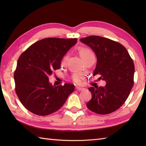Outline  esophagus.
Returning a JSON list of instances; mask_svg holds the SVG:
<instances>
[{
    "label": "esophagus",
    "instance_id": "34e87169",
    "mask_svg": "<svg viewBox=\"0 0 146 146\" xmlns=\"http://www.w3.org/2000/svg\"><path fill=\"white\" fill-rule=\"evenodd\" d=\"M75 88L76 90H78V91H82V90H85V88H82V87H79V86H76Z\"/></svg>",
    "mask_w": 146,
    "mask_h": 146
}]
</instances>
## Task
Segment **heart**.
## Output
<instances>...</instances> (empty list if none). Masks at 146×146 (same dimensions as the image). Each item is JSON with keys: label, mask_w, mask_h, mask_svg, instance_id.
Here are the masks:
<instances>
[{"label": "heart", "mask_w": 146, "mask_h": 146, "mask_svg": "<svg viewBox=\"0 0 146 146\" xmlns=\"http://www.w3.org/2000/svg\"><path fill=\"white\" fill-rule=\"evenodd\" d=\"M79 52H80V54L82 58H84L86 56H88L93 54L90 49H89L86 48H83V47L80 48L79 49ZM66 59H67V57H65L64 61H66ZM83 78V76L81 73H75L72 76L73 81L75 83H76V84H80V83H81Z\"/></svg>", "instance_id": "1"}]
</instances>
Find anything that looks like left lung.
Returning a JSON list of instances; mask_svg holds the SVG:
<instances>
[{
  "label": "left lung",
  "instance_id": "1",
  "mask_svg": "<svg viewBox=\"0 0 146 146\" xmlns=\"http://www.w3.org/2000/svg\"><path fill=\"white\" fill-rule=\"evenodd\" d=\"M80 41L92 48L97 56L94 75L100 74L106 82L103 87H90L89 110L98 114L117 110L128 98L134 85V64L127 50L120 43L101 36H90Z\"/></svg>",
  "mask_w": 146,
  "mask_h": 146
}]
</instances>
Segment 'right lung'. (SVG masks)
I'll return each mask as SVG.
<instances>
[{
    "label": "right lung",
    "mask_w": 146,
    "mask_h": 146,
    "mask_svg": "<svg viewBox=\"0 0 146 146\" xmlns=\"http://www.w3.org/2000/svg\"><path fill=\"white\" fill-rule=\"evenodd\" d=\"M76 42V38H45L31 46L19 58L14 75L15 92L31 112L41 116L55 112L73 92L74 85L53 86L49 76L60 69L62 59Z\"/></svg>",
    "instance_id": "1"
}]
</instances>
